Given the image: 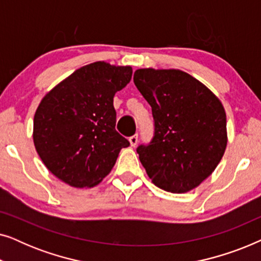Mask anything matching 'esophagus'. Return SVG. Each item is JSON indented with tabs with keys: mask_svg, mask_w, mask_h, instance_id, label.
Returning <instances> with one entry per match:
<instances>
[{
	"mask_svg": "<svg viewBox=\"0 0 261 261\" xmlns=\"http://www.w3.org/2000/svg\"><path fill=\"white\" fill-rule=\"evenodd\" d=\"M129 142H130L132 147H135V146H137V144H138V134L132 135V137L129 138Z\"/></svg>",
	"mask_w": 261,
	"mask_h": 261,
	"instance_id": "esophagus-1",
	"label": "esophagus"
}]
</instances>
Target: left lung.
Masks as SVG:
<instances>
[{
	"instance_id": "8db88e82",
	"label": "left lung",
	"mask_w": 261,
	"mask_h": 261,
	"mask_svg": "<svg viewBox=\"0 0 261 261\" xmlns=\"http://www.w3.org/2000/svg\"><path fill=\"white\" fill-rule=\"evenodd\" d=\"M133 80L154 120L151 142L137 148L142 166L163 190H192L213 173L226 151L222 103L180 70L139 69Z\"/></svg>"
}]
</instances>
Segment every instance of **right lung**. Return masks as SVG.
Instances as JSON below:
<instances>
[{
	"label": "right lung",
	"mask_w": 261,
	"mask_h": 261,
	"mask_svg": "<svg viewBox=\"0 0 261 261\" xmlns=\"http://www.w3.org/2000/svg\"><path fill=\"white\" fill-rule=\"evenodd\" d=\"M130 66L96 62L74 71L41 99L33 140L45 166L74 188L97 185L129 141L115 129L114 96L132 80Z\"/></svg>",
	"instance_id": "1"
}]
</instances>
